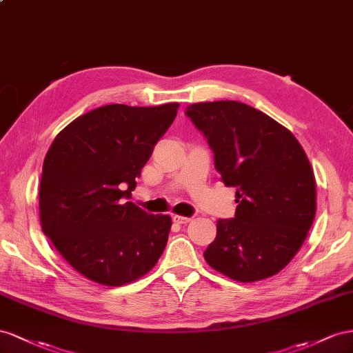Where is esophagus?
Returning a JSON list of instances; mask_svg holds the SVG:
<instances>
[{
  "label": "esophagus",
  "mask_w": 353,
  "mask_h": 353,
  "mask_svg": "<svg viewBox=\"0 0 353 353\" xmlns=\"http://www.w3.org/2000/svg\"><path fill=\"white\" fill-rule=\"evenodd\" d=\"M190 220V217H185V216H179V214H174L173 216V221L177 225H185L188 223V221Z\"/></svg>",
  "instance_id": "esophagus-1"
}]
</instances>
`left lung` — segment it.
<instances>
[{
	"instance_id": "obj_1",
	"label": "left lung",
	"mask_w": 353,
	"mask_h": 353,
	"mask_svg": "<svg viewBox=\"0 0 353 353\" xmlns=\"http://www.w3.org/2000/svg\"><path fill=\"white\" fill-rule=\"evenodd\" d=\"M186 115L204 134L214 167L236 189L232 219L217 220L207 263L239 283L278 274L305 243L316 213L314 170L293 133L235 100L194 103Z\"/></svg>"
}]
</instances>
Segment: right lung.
<instances>
[{
	"label": "right lung",
	"instance_id": "add662e5",
	"mask_svg": "<svg viewBox=\"0 0 353 353\" xmlns=\"http://www.w3.org/2000/svg\"><path fill=\"white\" fill-rule=\"evenodd\" d=\"M177 108L106 105L74 119L50 146L39 183L43 232L90 281L133 283L163 254L171 217L127 199Z\"/></svg>",
	"mask_w": 353,
	"mask_h": 353
}]
</instances>
